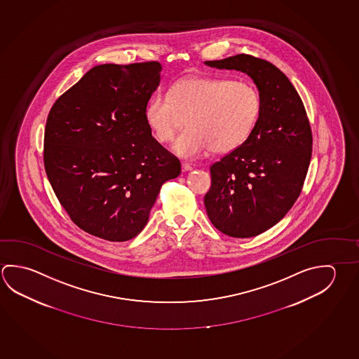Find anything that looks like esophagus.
Returning a JSON list of instances; mask_svg holds the SVG:
<instances>
[{"label":"esophagus","instance_id":"obj_1","mask_svg":"<svg viewBox=\"0 0 359 359\" xmlns=\"http://www.w3.org/2000/svg\"><path fill=\"white\" fill-rule=\"evenodd\" d=\"M182 170L184 171V172H185V171L193 170V166H191L190 164H188V163H182Z\"/></svg>","mask_w":359,"mask_h":359}]
</instances>
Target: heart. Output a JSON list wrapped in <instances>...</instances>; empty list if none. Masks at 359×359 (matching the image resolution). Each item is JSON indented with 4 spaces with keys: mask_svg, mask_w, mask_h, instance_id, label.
Listing matches in <instances>:
<instances>
[{
    "mask_svg": "<svg viewBox=\"0 0 359 359\" xmlns=\"http://www.w3.org/2000/svg\"><path fill=\"white\" fill-rule=\"evenodd\" d=\"M262 98L248 81L223 76H191L175 83L169 93L147 103L146 122L155 137L170 142L185 121L189 126L174 145L182 158L228 152L245 144L257 126Z\"/></svg>",
    "mask_w": 359,
    "mask_h": 359,
    "instance_id": "1",
    "label": "heart"
}]
</instances>
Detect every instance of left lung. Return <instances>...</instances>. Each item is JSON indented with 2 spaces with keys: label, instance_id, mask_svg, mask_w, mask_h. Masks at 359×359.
I'll return each mask as SVG.
<instances>
[{
  "label": "left lung",
  "instance_id": "left-lung-1",
  "mask_svg": "<svg viewBox=\"0 0 359 359\" xmlns=\"http://www.w3.org/2000/svg\"><path fill=\"white\" fill-rule=\"evenodd\" d=\"M205 64L247 73L262 98L255 131L210 166L212 185L204 196L218 231L255 237L283 219L302 193L313 150L308 114L289 78L264 59L238 54Z\"/></svg>",
  "mask_w": 359,
  "mask_h": 359
}]
</instances>
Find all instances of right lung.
<instances>
[{
  "instance_id": "right-lung-1",
  "label": "right lung",
  "mask_w": 359,
  "mask_h": 359,
  "mask_svg": "<svg viewBox=\"0 0 359 359\" xmlns=\"http://www.w3.org/2000/svg\"><path fill=\"white\" fill-rule=\"evenodd\" d=\"M161 64H102L53 104L44 165L73 223L125 242L146 226L163 184L179 177L177 156L152 137L145 111Z\"/></svg>"
}]
</instances>
